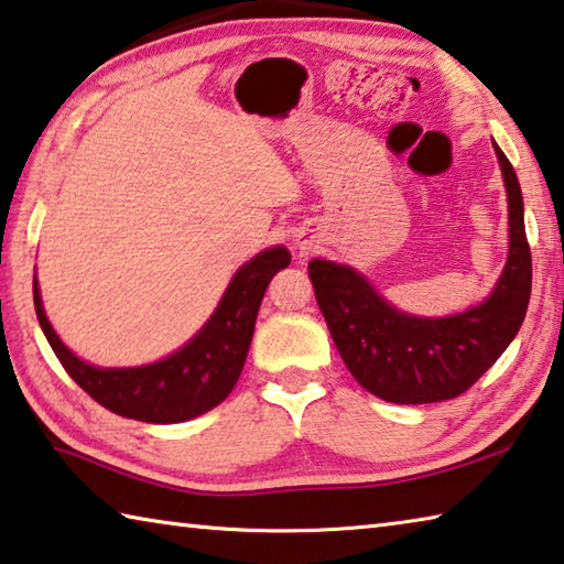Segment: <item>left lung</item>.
Returning <instances> with one entry per match:
<instances>
[{
    "instance_id": "left-lung-1",
    "label": "left lung",
    "mask_w": 564,
    "mask_h": 564,
    "mask_svg": "<svg viewBox=\"0 0 564 564\" xmlns=\"http://www.w3.org/2000/svg\"><path fill=\"white\" fill-rule=\"evenodd\" d=\"M508 193V260L496 288L466 312L419 317L397 310L349 264L310 262V280L344 364L364 389L391 403L448 401L498 361L525 319L532 260L518 175L492 143Z\"/></svg>"
}]
</instances>
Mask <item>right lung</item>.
I'll use <instances>...</instances> for the list:
<instances>
[{
    "label": "right lung",
    "instance_id": "add662e5",
    "mask_svg": "<svg viewBox=\"0 0 564 564\" xmlns=\"http://www.w3.org/2000/svg\"><path fill=\"white\" fill-rule=\"evenodd\" d=\"M290 250L267 247L232 274L200 332L181 349L143 367H94L58 339L34 274V310L46 341L68 377L104 409L145 423H181L203 416L235 389L245 367L267 284L290 264Z\"/></svg>",
    "mask_w": 564,
    "mask_h": 564
}]
</instances>
